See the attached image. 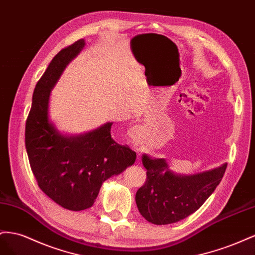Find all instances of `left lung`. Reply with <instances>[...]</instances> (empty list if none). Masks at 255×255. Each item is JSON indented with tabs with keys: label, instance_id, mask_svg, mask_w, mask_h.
Masks as SVG:
<instances>
[{
	"label": "left lung",
	"instance_id": "obj_1",
	"mask_svg": "<svg viewBox=\"0 0 255 255\" xmlns=\"http://www.w3.org/2000/svg\"><path fill=\"white\" fill-rule=\"evenodd\" d=\"M146 181L136 191L140 214L152 224L163 225L185 219L198 210L220 184L227 163L193 175H178L163 158L142 156Z\"/></svg>",
	"mask_w": 255,
	"mask_h": 255
}]
</instances>
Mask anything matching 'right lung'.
Segmentation results:
<instances>
[{"label":"right lung","instance_id":"1","mask_svg":"<svg viewBox=\"0 0 255 255\" xmlns=\"http://www.w3.org/2000/svg\"><path fill=\"white\" fill-rule=\"evenodd\" d=\"M84 46V39H79L53 57L35 86L25 124L26 152L39 188L56 204L74 212L92 207L104 181L119 175L136 158L128 145L112 139L113 123L84 134L64 135L49 120L51 90Z\"/></svg>","mask_w":255,"mask_h":255}]
</instances>
